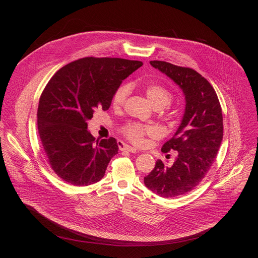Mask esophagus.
Masks as SVG:
<instances>
[{
	"label": "esophagus",
	"instance_id": "esophagus-1",
	"mask_svg": "<svg viewBox=\"0 0 258 258\" xmlns=\"http://www.w3.org/2000/svg\"><path fill=\"white\" fill-rule=\"evenodd\" d=\"M118 147H119V150L120 151H127V152H131V153H136L137 152V149L134 148V147L130 146V145H126L122 142H119L118 143Z\"/></svg>",
	"mask_w": 258,
	"mask_h": 258
}]
</instances>
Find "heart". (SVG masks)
<instances>
[{
  "instance_id": "heart-1",
  "label": "heart",
  "mask_w": 258,
  "mask_h": 258,
  "mask_svg": "<svg viewBox=\"0 0 258 258\" xmlns=\"http://www.w3.org/2000/svg\"><path fill=\"white\" fill-rule=\"evenodd\" d=\"M130 85L123 84L119 86L113 94L112 105L114 107H120L124 104L128 94H130ZM146 97L148 98L150 103L155 108H164L170 104L172 100L171 93L163 86L159 84H150L145 88ZM121 133L132 142L136 144H142L146 136L155 137L158 134V130L154 125H147L136 122H128L121 128Z\"/></svg>"
}]
</instances>
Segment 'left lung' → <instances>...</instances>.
<instances>
[{
	"label": "left lung",
	"instance_id": "obj_1",
	"mask_svg": "<svg viewBox=\"0 0 258 258\" xmlns=\"http://www.w3.org/2000/svg\"><path fill=\"white\" fill-rule=\"evenodd\" d=\"M150 64L171 79L182 91L186 108L174 136L161 151H177L171 166L157 160L144 177L145 186L163 198L185 195L199 185L217 155L224 136L222 107L217 95L200 73L165 61Z\"/></svg>",
	"mask_w": 258,
	"mask_h": 258
}]
</instances>
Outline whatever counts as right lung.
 <instances>
[{
  "instance_id": "right-lung-1",
  "label": "right lung",
  "mask_w": 258,
  "mask_h": 258,
  "mask_svg": "<svg viewBox=\"0 0 258 258\" xmlns=\"http://www.w3.org/2000/svg\"><path fill=\"white\" fill-rule=\"evenodd\" d=\"M143 65L121 58L86 57L60 68L44 89L38 128L49 164L73 186H89L105 174L118 153L114 138L95 141L87 120L108 110L121 82Z\"/></svg>"
}]
</instances>
